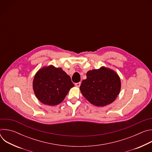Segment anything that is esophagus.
Listing matches in <instances>:
<instances>
[{
    "label": "esophagus",
    "mask_w": 152,
    "mask_h": 152,
    "mask_svg": "<svg viewBox=\"0 0 152 152\" xmlns=\"http://www.w3.org/2000/svg\"><path fill=\"white\" fill-rule=\"evenodd\" d=\"M75 85H76V86H77V87H79L80 85V82L76 83H75Z\"/></svg>",
    "instance_id": "esophagus-1"
}]
</instances>
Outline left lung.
<instances>
[{"label": "left lung", "mask_w": 152, "mask_h": 152, "mask_svg": "<svg viewBox=\"0 0 152 152\" xmlns=\"http://www.w3.org/2000/svg\"><path fill=\"white\" fill-rule=\"evenodd\" d=\"M121 90V80L113 70L102 66L89 70L86 79L82 80L80 90L92 104L103 107L113 103Z\"/></svg>", "instance_id": "1"}]
</instances>
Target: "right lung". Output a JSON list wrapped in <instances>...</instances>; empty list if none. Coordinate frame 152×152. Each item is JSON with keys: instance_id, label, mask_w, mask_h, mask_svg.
Instances as JSON below:
<instances>
[{"instance_id": "add662e5", "label": "right lung", "mask_w": 152, "mask_h": 152, "mask_svg": "<svg viewBox=\"0 0 152 152\" xmlns=\"http://www.w3.org/2000/svg\"><path fill=\"white\" fill-rule=\"evenodd\" d=\"M74 86L66 72L52 65L40 69L35 75L32 83L36 97L42 103L49 106L61 103Z\"/></svg>"}]
</instances>
